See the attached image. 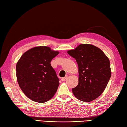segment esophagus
<instances>
[{
    "instance_id": "34e87169",
    "label": "esophagus",
    "mask_w": 127,
    "mask_h": 127,
    "mask_svg": "<svg viewBox=\"0 0 127 127\" xmlns=\"http://www.w3.org/2000/svg\"><path fill=\"white\" fill-rule=\"evenodd\" d=\"M66 78H67V76H65V77H64L62 78L61 80L62 81H65V80H66Z\"/></svg>"
}]
</instances>
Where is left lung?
<instances>
[{
    "instance_id": "left-lung-1",
    "label": "left lung",
    "mask_w": 127,
    "mask_h": 127,
    "mask_svg": "<svg viewBox=\"0 0 127 127\" xmlns=\"http://www.w3.org/2000/svg\"><path fill=\"white\" fill-rule=\"evenodd\" d=\"M79 66V83L72 93L81 101L88 102L103 93L111 77L110 62L101 50L91 44H80L68 51Z\"/></svg>"
}]
</instances>
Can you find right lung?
<instances>
[{"label": "right lung", "instance_id": "1", "mask_svg": "<svg viewBox=\"0 0 127 127\" xmlns=\"http://www.w3.org/2000/svg\"><path fill=\"white\" fill-rule=\"evenodd\" d=\"M59 53L48 46L34 47L24 53L17 62L16 71L18 83L32 100L46 102L56 93L59 79L50 63Z\"/></svg>", "mask_w": 127, "mask_h": 127}]
</instances>
